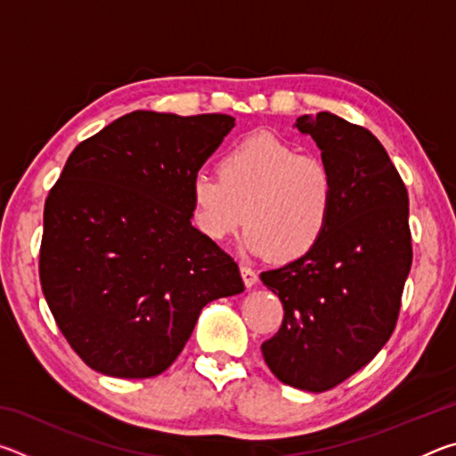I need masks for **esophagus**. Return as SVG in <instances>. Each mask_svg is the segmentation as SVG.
<instances>
[{
    "mask_svg": "<svg viewBox=\"0 0 456 456\" xmlns=\"http://www.w3.org/2000/svg\"><path fill=\"white\" fill-rule=\"evenodd\" d=\"M239 269H241V277H243V281H245L247 288H253V285L257 283L256 269H251V267H247V265H239Z\"/></svg>",
    "mask_w": 456,
    "mask_h": 456,
    "instance_id": "34e87169",
    "label": "esophagus"
}]
</instances>
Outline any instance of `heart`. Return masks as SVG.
<instances>
[{"mask_svg": "<svg viewBox=\"0 0 456 456\" xmlns=\"http://www.w3.org/2000/svg\"><path fill=\"white\" fill-rule=\"evenodd\" d=\"M217 175L191 181V215L207 239L223 241L243 225L253 256L293 261L326 233L336 205V176L314 154L272 134H253L221 154Z\"/></svg>", "mask_w": 456, "mask_h": 456, "instance_id": "heart-1", "label": "heart"}]
</instances>
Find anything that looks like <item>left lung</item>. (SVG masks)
Wrapping results in <instances>:
<instances>
[{
    "label": "left lung",
    "mask_w": 456,
    "mask_h": 456,
    "mask_svg": "<svg viewBox=\"0 0 456 456\" xmlns=\"http://www.w3.org/2000/svg\"><path fill=\"white\" fill-rule=\"evenodd\" d=\"M336 176L330 225L310 253L261 273L283 322L261 344L277 380L326 392L372 360L396 328L412 265L408 192L380 141L360 125L318 112L299 117Z\"/></svg>",
    "instance_id": "8db88e82"
}]
</instances>
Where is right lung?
I'll return each instance as SVG.
<instances>
[{
    "instance_id": "right-lung-1",
    "label": "right lung",
    "mask_w": 456,
    "mask_h": 456,
    "mask_svg": "<svg viewBox=\"0 0 456 456\" xmlns=\"http://www.w3.org/2000/svg\"><path fill=\"white\" fill-rule=\"evenodd\" d=\"M235 126L229 114L134 110L82 141L44 205L40 283L72 350L100 374L152 378L213 299L245 289L191 225V181Z\"/></svg>"
}]
</instances>
